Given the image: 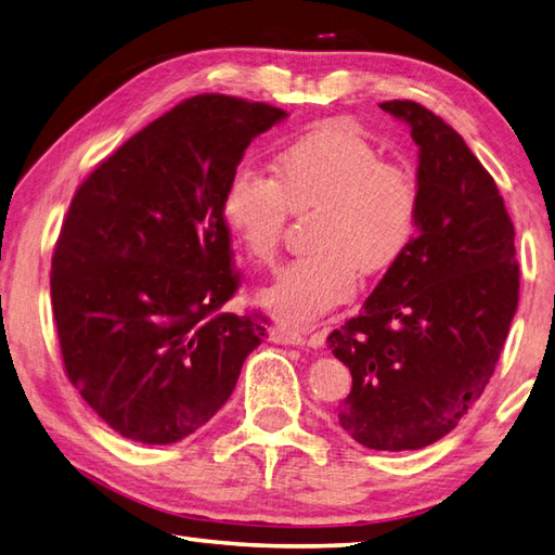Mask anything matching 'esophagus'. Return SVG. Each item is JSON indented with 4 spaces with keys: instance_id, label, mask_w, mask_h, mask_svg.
I'll return each mask as SVG.
<instances>
[{
    "instance_id": "34e87169",
    "label": "esophagus",
    "mask_w": 555,
    "mask_h": 555,
    "mask_svg": "<svg viewBox=\"0 0 555 555\" xmlns=\"http://www.w3.org/2000/svg\"><path fill=\"white\" fill-rule=\"evenodd\" d=\"M271 340L274 344H284V346H305V334L298 332V328H293L291 324H276L271 328Z\"/></svg>"
}]
</instances>
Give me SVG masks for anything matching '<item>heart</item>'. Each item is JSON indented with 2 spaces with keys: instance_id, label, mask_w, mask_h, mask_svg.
I'll use <instances>...</instances> for the list:
<instances>
[{
  "instance_id": "b5f03b06",
  "label": "heart",
  "mask_w": 555,
  "mask_h": 555,
  "mask_svg": "<svg viewBox=\"0 0 555 555\" xmlns=\"http://www.w3.org/2000/svg\"><path fill=\"white\" fill-rule=\"evenodd\" d=\"M314 250L293 259L259 302L296 324H312L356 296L362 269L384 274L410 250L422 188L408 164L384 162L370 140L324 124L271 162V179L238 171L223 188L221 219L257 264L274 262L291 215H308Z\"/></svg>"
}]
</instances>
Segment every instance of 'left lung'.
<instances>
[{"mask_svg":"<svg viewBox=\"0 0 555 555\" xmlns=\"http://www.w3.org/2000/svg\"><path fill=\"white\" fill-rule=\"evenodd\" d=\"M379 107L420 147V227L362 312L326 340L352 374L340 427L374 451H417L453 431L487 388L520 267L496 181L465 140L417 102Z\"/></svg>","mask_w":555,"mask_h":555,"instance_id":"obj_1","label":"left lung"}]
</instances>
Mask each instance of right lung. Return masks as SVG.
<instances>
[{
	"mask_svg": "<svg viewBox=\"0 0 555 555\" xmlns=\"http://www.w3.org/2000/svg\"><path fill=\"white\" fill-rule=\"evenodd\" d=\"M284 109L195 95L80 183L52 257L68 382L126 439H185L227 403L264 317L221 312L241 286L223 188Z\"/></svg>",
	"mask_w": 555,
	"mask_h": 555,
	"instance_id": "obj_1",
	"label": "right lung"
}]
</instances>
